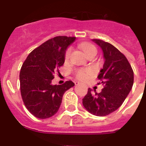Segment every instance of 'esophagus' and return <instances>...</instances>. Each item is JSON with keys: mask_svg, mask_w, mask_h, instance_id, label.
Masks as SVG:
<instances>
[{"mask_svg": "<svg viewBox=\"0 0 146 146\" xmlns=\"http://www.w3.org/2000/svg\"><path fill=\"white\" fill-rule=\"evenodd\" d=\"M78 84H80V82H77V81H76V82H75V85H76V86H77V85H78Z\"/></svg>", "mask_w": 146, "mask_h": 146, "instance_id": "1", "label": "esophagus"}]
</instances>
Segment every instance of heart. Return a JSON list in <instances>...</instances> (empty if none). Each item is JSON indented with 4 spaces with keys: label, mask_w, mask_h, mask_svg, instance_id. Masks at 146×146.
<instances>
[{
    "label": "heart",
    "mask_w": 146,
    "mask_h": 146,
    "mask_svg": "<svg viewBox=\"0 0 146 146\" xmlns=\"http://www.w3.org/2000/svg\"><path fill=\"white\" fill-rule=\"evenodd\" d=\"M80 47L82 48V50H83V52L86 54V55H88L89 53H91L92 52H96V49L95 47V46L89 43H82L80 44ZM72 47H69L66 50L65 55H64V59L65 60H69V58H70V55L72 54ZM92 73V70L91 69H77L75 71V75L76 77L78 78V79L81 80H84L88 77V76L89 74H91Z\"/></svg>",
    "instance_id": "obj_1"
}]
</instances>
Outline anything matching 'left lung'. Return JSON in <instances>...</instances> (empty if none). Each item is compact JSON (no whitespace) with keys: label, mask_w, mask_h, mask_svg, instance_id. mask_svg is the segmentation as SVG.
Wrapping results in <instances>:
<instances>
[{"label":"left lung","mask_w":146,"mask_h":146,"mask_svg":"<svg viewBox=\"0 0 146 146\" xmlns=\"http://www.w3.org/2000/svg\"><path fill=\"white\" fill-rule=\"evenodd\" d=\"M92 41L101 47L104 53L105 61L97 77L104 88L99 94L88 88L82 99V104L91 114L105 116L123 104L133 86L134 72L126 56L116 47L101 39Z\"/></svg>","instance_id":"left-lung-1"}]
</instances>
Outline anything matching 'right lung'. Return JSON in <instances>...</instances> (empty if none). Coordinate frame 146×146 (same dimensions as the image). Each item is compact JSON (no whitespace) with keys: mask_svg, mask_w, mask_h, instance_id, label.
<instances>
[{"mask_svg":"<svg viewBox=\"0 0 146 146\" xmlns=\"http://www.w3.org/2000/svg\"><path fill=\"white\" fill-rule=\"evenodd\" d=\"M76 37L59 36L47 40L28 55L20 69V92L28 111L41 119L57 113L64 93L74 86L72 81L52 85L54 74L64 64L66 50Z\"/></svg>","mask_w":146,"mask_h":146,"instance_id":"obj_1","label":"right lung"}]
</instances>
